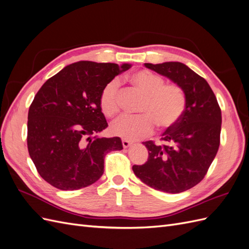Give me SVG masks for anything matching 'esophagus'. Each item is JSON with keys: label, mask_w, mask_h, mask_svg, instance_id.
I'll return each instance as SVG.
<instances>
[{"label": "esophagus", "mask_w": 249, "mask_h": 249, "mask_svg": "<svg viewBox=\"0 0 249 249\" xmlns=\"http://www.w3.org/2000/svg\"><path fill=\"white\" fill-rule=\"evenodd\" d=\"M131 145H132V142H131V141L126 140V139H123V146H124V148H127V147L131 146Z\"/></svg>", "instance_id": "obj_1"}]
</instances>
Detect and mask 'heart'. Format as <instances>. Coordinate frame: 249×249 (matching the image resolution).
Listing matches in <instances>:
<instances>
[{"label":"heart","mask_w":249,"mask_h":249,"mask_svg":"<svg viewBox=\"0 0 249 249\" xmlns=\"http://www.w3.org/2000/svg\"><path fill=\"white\" fill-rule=\"evenodd\" d=\"M131 84L144 95L139 116H124L111 124V132L126 139H141L152 134L156 124L162 130L175 125L186 109L184 90L153 71L141 70L129 77ZM100 107L105 116L112 118L120 111L118 83L111 81L100 95Z\"/></svg>","instance_id":"obj_1"}]
</instances>
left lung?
<instances>
[{"instance_id":"left-lung-1","label":"left lung","mask_w":249,"mask_h":249,"mask_svg":"<svg viewBox=\"0 0 249 249\" xmlns=\"http://www.w3.org/2000/svg\"><path fill=\"white\" fill-rule=\"evenodd\" d=\"M147 69L184 90L186 109L178 122L162 135L163 144L143 142L148 159L134 165L143 183L166 193H180L205 178L219 148L221 110L208 82L180 62L144 63Z\"/></svg>"}]
</instances>
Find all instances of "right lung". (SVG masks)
<instances>
[{
  "instance_id": "right-lung-1",
  "label": "right lung",
  "mask_w": 249,
  "mask_h": 249,
  "mask_svg": "<svg viewBox=\"0 0 249 249\" xmlns=\"http://www.w3.org/2000/svg\"><path fill=\"white\" fill-rule=\"evenodd\" d=\"M132 65L79 61L50 78L28 113V150L40 177L60 190L92 185L104 159L122 150L119 137L96 136L108 124L100 107L103 88Z\"/></svg>"
}]
</instances>
